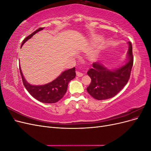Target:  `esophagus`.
Segmentation results:
<instances>
[{
    "instance_id": "1",
    "label": "esophagus",
    "mask_w": 151,
    "mask_h": 151,
    "mask_svg": "<svg viewBox=\"0 0 151 151\" xmlns=\"http://www.w3.org/2000/svg\"><path fill=\"white\" fill-rule=\"evenodd\" d=\"M76 75H77V76H78V77H82V76H83V73H81V72H79V71H77V72H76Z\"/></svg>"
}]
</instances>
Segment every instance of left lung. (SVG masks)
Wrapping results in <instances>:
<instances>
[{
  "instance_id": "obj_1",
  "label": "left lung",
  "mask_w": 151,
  "mask_h": 151,
  "mask_svg": "<svg viewBox=\"0 0 151 151\" xmlns=\"http://www.w3.org/2000/svg\"><path fill=\"white\" fill-rule=\"evenodd\" d=\"M128 44L129 50L125 64L114 69H109L98 61L93 63L92 68L87 72L91 79L87 91L94 99L104 100L113 98L128 83L134 62L132 45L130 42Z\"/></svg>"
}]
</instances>
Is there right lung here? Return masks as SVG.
<instances>
[{"mask_svg":"<svg viewBox=\"0 0 151 151\" xmlns=\"http://www.w3.org/2000/svg\"><path fill=\"white\" fill-rule=\"evenodd\" d=\"M43 29L44 28H40L34 31L33 33L27 36L22 42L21 47L24 43L32 38V36L34 35ZM19 70L22 83L27 91L36 99L45 103H55L61 99L67 92L68 83L73 79H74L76 77V68L74 67L63 71L55 79L49 83L43 85L35 86L30 84L26 81L22 74L20 67Z\"/></svg>","mask_w":151,"mask_h":151,"instance_id":"1","label":"right lung"}]
</instances>
